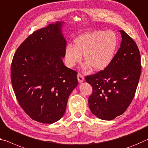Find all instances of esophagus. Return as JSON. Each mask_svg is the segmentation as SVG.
I'll list each match as a JSON object with an SVG mask.
<instances>
[{
    "mask_svg": "<svg viewBox=\"0 0 148 148\" xmlns=\"http://www.w3.org/2000/svg\"><path fill=\"white\" fill-rule=\"evenodd\" d=\"M78 76V80L79 83H82L84 80V77L81 74L78 73V76Z\"/></svg>",
    "mask_w": 148,
    "mask_h": 148,
    "instance_id": "1",
    "label": "esophagus"
}]
</instances>
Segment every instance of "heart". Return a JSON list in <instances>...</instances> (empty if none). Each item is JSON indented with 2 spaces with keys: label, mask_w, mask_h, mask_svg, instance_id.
Segmentation results:
<instances>
[{
  "label": "heart",
  "mask_w": 148,
  "mask_h": 148,
  "mask_svg": "<svg viewBox=\"0 0 148 148\" xmlns=\"http://www.w3.org/2000/svg\"><path fill=\"white\" fill-rule=\"evenodd\" d=\"M117 47V37L112 31H95L81 35L74 42V47L69 45L65 49V61L72 67L84 57L86 63L84 69L91 66L100 71L111 64Z\"/></svg>",
  "instance_id": "1"
}]
</instances>
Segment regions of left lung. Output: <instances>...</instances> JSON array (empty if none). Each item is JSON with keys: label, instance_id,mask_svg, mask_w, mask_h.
Here are the masks:
<instances>
[{"label": "left lung", "instance_id": "1", "mask_svg": "<svg viewBox=\"0 0 148 148\" xmlns=\"http://www.w3.org/2000/svg\"><path fill=\"white\" fill-rule=\"evenodd\" d=\"M122 41L112 62L104 70L86 76L92 86L88 99L92 113L111 121L126 111L135 95L141 74V58L135 41L120 30Z\"/></svg>", "mask_w": 148, "mask_h": 148}]
</instances>
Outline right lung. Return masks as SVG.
Returning <instances> with one entry per match:
<instances>
[{"instance_id": "obj_1", "label": "right lung", "mask_w": 148, "mask_h": 148, "mask_svg": "<svg viewBox=\"0 0 148 148\" xmlns=\"http://www.w3.org/2000/svg\"><path fill=\"white\" fill-rule=\"evenodd\" d=\"M63 22L51 23L28 36L18 47L11 64V82L20 107L33 120L52 124L62 117L77 72L62 58L66 41Z\"/></svg>"}]
</instances>
